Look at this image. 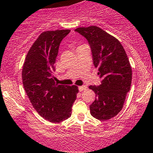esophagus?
Returning a JSON list of instances; mask_svg holds the SVG:
<instances>
[{"mask_svg":"<svg viewBox=\"0 0 153 153\" xmlns=\"http://www.w3.org/2000/svg\"><path fill=\"white\" fill-rule=\"evenodd\" d=\"M86 89H87V86L86 85H82V86H79V90L80 92H82V91L85 90Z\"/></svg>","mask_w":153,"mask_h":153,"instance_id":"34e87169","label":"esophagus"}]
</instances>
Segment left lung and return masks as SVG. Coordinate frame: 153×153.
<instances>
[{
	"mask_svg": "<svg viewBox=\"0 0 153 153\" xmlns=\"http://www.w3.org/2000/svg\"><path fill=\"white\" fill-rule=\"evenodd\" d=\"M75 31L88 40L94 66L102 78L98 87H89L97 97L90 106V114L100 121L111 119L123 108L131 87L132 71L127 55L118 39L98 27H79Z\"/></svg>",
	"mask_w": 153,
	"mask_h": 153,
	"instance_id": "obj_1",
	"label": "left lung"
}]
</instances>
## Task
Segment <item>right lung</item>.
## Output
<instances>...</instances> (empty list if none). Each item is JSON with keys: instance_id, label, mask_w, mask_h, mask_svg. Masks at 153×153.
<instances>
[{"instance_id": "obj_1", "label": "right lung", "mask_w": 153, "mask_h": 153, "mask_svg": "<svg viewBox=\"0 0 153 153\" xmlns=\"http://www.w3.org/2000/svg\"><path fill=\"white\" fill-rule=\"evenodd\" d=\"M70 30L45 31L35 41L22 68L24 88L33 108L50 122L59 123L71 115L78 87L58 85L53 72L58 48Z\"/></svg>"}]
</instances>
